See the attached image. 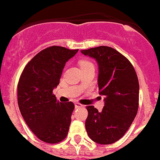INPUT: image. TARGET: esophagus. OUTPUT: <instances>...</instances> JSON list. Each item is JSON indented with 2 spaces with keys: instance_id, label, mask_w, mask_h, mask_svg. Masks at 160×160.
Instances as JSON below:
<instances>
[{
  "instance_id": "34e87169",
  "label": "esophagus",
  "mask_w": 160,
  "mask_h": 160,
  "mask_svg": "<svg viewBox=\"0 0 160 160\" xmlns=\"http://www.w3.org/2000/svg\"><path fill=\"white\" fill-rule=\"evenodd\" d=\"M83 107V106L82 104H80L79 102H76V103H75V108H80V107Z\"/></svg>"
}]
</instances>
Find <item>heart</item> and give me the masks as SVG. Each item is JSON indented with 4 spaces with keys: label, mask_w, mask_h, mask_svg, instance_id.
<instances>
[{
    "label": "heart",
    "mask_w": 160,
    "mask_h": 160,
    "mask_svg": "<svg viewBox=\"0 0 160 160\" xmlns=\"http://www.w3.org/2000/svg\"><path fill=\"white\" fill-rule=\"evenodd\" d=\"M80 64H81V66H85V65H90V64H92V63L91 62H89V61L84 60V61H82Z\"/></svg>",
    "instance_id": "b5f03b06"
}]
</instances>
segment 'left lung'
Masks as SVG:
<instances>
[{
	"label": "left lung",
	"instance_id": "1",
	"mask_svg": "<svg viewBox=\"0 0 160 160\" xmlns=\"http://www.w3.org/2000/svg\"><path fill=\"white\" fill-rule=\"evenodd\" d=\"M98 62L99 94L105 96L101 112L93 106L87 107V133L94 142L110 145L128 131L139 108V81L131 62L108 46L81 50Z\"/></svg>",
	"mask_w": 160,
	"mask_h": 160
}]
</instances>
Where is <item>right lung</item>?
<instances>
[{
	"mask_svg": "<svg viewBox=\"0 0 160 160\" xmlns=\"http://www.w3.org/2000/svg\"><path fill=\"white\" fill-rule=\"evenodd\" d=\"M78 49L51 46L37 53L23 70L17 86L23 118L39 140L57 144L66 138L74 110L72 102H60L53 94L66 62Z\"/></svg>",
	"mask_w": 160,
	"mask_h": 160,
	"instance_id": "1",
	"label": "right lung"
}]
</instances>
